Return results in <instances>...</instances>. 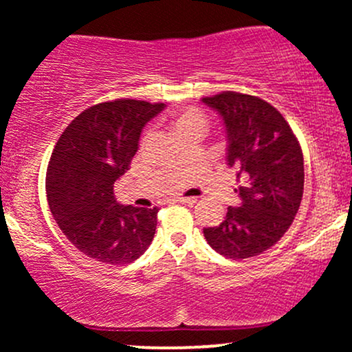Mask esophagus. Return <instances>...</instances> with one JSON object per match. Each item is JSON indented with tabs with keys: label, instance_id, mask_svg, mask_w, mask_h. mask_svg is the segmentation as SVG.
I'll list each match as a JSON object with an SVG mask.
<instances>
[{
	"label": "esophagus",
	"instance_id": "obj_1",
	"mask_svg": "<svg viewBox=\"0 0 352 352\" xmlns=\"http://www.w3.org/2000/svg\"><path fill=\"white\" fill-rule=\"evenodd\" d=\"M175 201H179V204L193 205V204H197V197H177Z\"/></svg>",
	"mask_w": 352,
	"mask_h": 352
}]
</instances>
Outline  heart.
Segmentation results:
<instances>
[{
  "label": "heart",
  "mask_w": 352,
  "mask_h": 352,
  "mask_svg": "<svg viewBox=\"0 0 352 352\" xmlns=\"http://www.w3.org/2000/svg\"><path fill=\"white\" fill-rule=\"evenodd\" d=\"M208 120L205 114H201L197 109L188 107L184 109V111L177 112L172 117V127L175 131V134L179 137H184L185 134H190V132H201L204 134L207 131ZM148 132H145L144 140H147Z\"/></svg>",
  "instance_id": "heart-1"
}]
</instances>
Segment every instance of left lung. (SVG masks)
<instances>
[{"mask_svg": "<svg viewBox=\"0 0 352 352\" xmlns=\"http://www.w3.org/2000/svg\"><path fill=\"white\" fill-rule=\"evenodd\" d=\"M204 104L221 116L227 164L236 167L240 205L228 207L218 227L204 228L208 245L233 260L266 252L292 227L302 199L305 164L292 127L256 96L225 91Z\"/></svg>", "mask_w": 352, "mask_h": 352, "instance_id": "left-lung-1", "label": "left lung"}]
</instances>
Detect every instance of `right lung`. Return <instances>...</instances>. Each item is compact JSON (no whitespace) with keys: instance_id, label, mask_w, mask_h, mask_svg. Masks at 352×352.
<instances>
[{"instance_id":"obj_1","label":"right lung","mask_w":352,"mask_h":352,"mask_svg":"<svg viewBox=\"0 0 352 352\" xmlns=\"http://www.w3.org/2000/svg\"><path fill=\"white\" fill-rule=\"evenodd\" d=\"M164 107L135 99L96 104L67 125L51 153V213L67 240L92 260L132 263L155 235L159 208L117 204L114 184L129 170L145 124Z\"/></svg>"}]
</instances>
